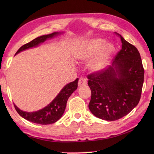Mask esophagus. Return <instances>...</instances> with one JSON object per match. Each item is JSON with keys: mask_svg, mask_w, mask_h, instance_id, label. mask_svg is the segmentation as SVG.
<instances>
[{"mask_svg": "<svg viewBox=\"0 0 154 154\" xmlns=\"http://www.w3.org/2000/svg\"><path fill=\"white\" fill-rule=\"evenodd\" d=\"M86 84H87L86 79H85L84 77H81L79 80V82H78V85H79V86H83V85H85Z\"/></svg>", "mask_w": 154, "mask_h": 154, "instance_id": "obj_1", "label": "esophagus"}]
</instances>
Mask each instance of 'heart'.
<instances>
[{
    "instance_id": "obj_1",
    "label": "heart",
    "mask_w": 154,
    "mask_h": 154,
    "mask_svg": "<svg viewBox=\"0 0 154 154\" xmlns=\"http://www.w3.org/2000/svg\"><path fill=\"white\" fill-rule=\"evenodd\" d=\"M113 51L114 47L111 43H105L103 38H94L83 44L77 56L81 60L86 62L97 54L90 63V69L93 71H99L107 65Z\"/></svg>"
}]
</instances>
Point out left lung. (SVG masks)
Returning <instances> with one entry per match:
<instances>
[{
    "label": "left lung",
    "mask_w": 154,
    "mask_h": 154,
    "mask_svg": "<svg viewBox=\"0 0 154 154\" xmlns=\"http://www.w3.org/2000/svg\"><path fill=\"white\" fill-rule=\"evenodd\" d=\"M116 34L121 39L122 49L112 66L88 75L92 92L90 110L96 117L107 121L123 118L138 105L144 81V69L139 51Z\"/></svg>",
    "instance_id": "1"
}]
</instances>
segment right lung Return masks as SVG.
I'll list each match as a JSON object with an SVG mask.
<instances>
[{
	"mask_svg": "<svg viewBox=\"0 0 154 154\" xmlns=\"http://www.w3.org/2000/svg\"><path fill=\"white\" fill-rule=\"evenodd\" d=\"M60 32H55L49 34V35L38 36L34 40L31 41L30 42L21 47L15 53V55L26 49L32 48L34 47H37L48 38H51L57 35H60ZM78 80L79 79L77 78L74 82L68 83L65 85L58 94L56 96V97L48 106L41 110L34 112L24 111L20 109L14 104L15 110L23 118L27 119L28 121L32 122L33 123L42 125L55 123L63 115L65 109H66L67 100L70 96L77 90Z\"/></svg>",
	"mask_w": 154,
	"mask_h": 154,
	"instance_id": "add662e5",
	"label": "right lung"
}]
</instances>
